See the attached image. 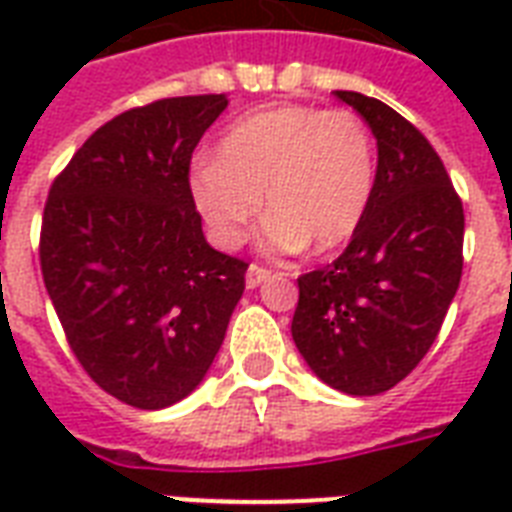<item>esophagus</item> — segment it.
Returning a JSON list of instances; mask_svg holds the SVG:
<instances>
[{
	"mask_svg": "<svg viewBox=\"0 0 512 512\" xmlns=\"http://www.w3.org/2000/svg\"><path fill=\"white\" fill-rule=\"evenodd\" d=\"M268 276H271V271H268V268L252 263V265H249V271H247V287L249 289L260 287V284H263V281L268 279Z\"/></svg>",
	"mask_w": 512,
	"mask_h": 512,
	"instance_id": "esophagus-1",
	"label": "esophagus"
}]
</instances>
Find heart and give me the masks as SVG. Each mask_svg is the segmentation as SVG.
<instances>
[{
	"label": "heart",
	"instance_id": "b5f03b06",
	"mask_svg": "<svg viewBox=\"0 0 512 512\" xmlns=\"http://www.w3.org/2000/svg\"><path fill=\"white\" fill-rule=\"evenodd\" d=\"M377 180V143L348 108L292 103L241 119L225 132L217 159L193 164L188 185L217 244L247 239L263 209L271 252H329L364 223Z\"/></svg>",
	"mask_w": 512,
	"mask_h": 512
}]
</instances>
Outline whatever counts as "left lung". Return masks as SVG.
Here are the masks:
<instances>
[{
	"mask_svg": "<svg viewBox=\"0 0 512 512\" xmlns=\"http://www.w3.org/2000/svg\"><path fill=\"white\" fill-rule=\"evenodd\" d=\"M337 98L377 138L364 223L335 263L297 279L292 337L313 372L350 396L404 380L436 342L462 279V199L412 122L361 92Z\"/></svg>",
	"mask_w": 512,
	"mask_h": 512,
	"instance_id": "obj_1",
	"label": "left lung"
}]
</instances>
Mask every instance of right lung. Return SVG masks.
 Here are the masks:
<instances>
[{
	"instance_id": "1",
	"label": "right lung",
	"mask_w": 512,
	"mask_h": 512,
	"mask_svg": "<svg viewBox=\"0 0 512 512\" xmlns=\"http://www.w3.org/2000/svg\"><path fill=\"white\" fill-rule=\"evenodd\" d=\"M225 95L154 100L92 132L50 185L39 265L82 369L135 409L191 393L223 345L249 263L207 244L191 156Z\"/></svg>"
}]
</instances>
